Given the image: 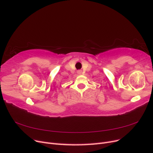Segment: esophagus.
I'll list each match as a JSON object with an SVG mask.
<instances>
[{"mask_svg":"<svg viewBox=\"0 0 153 153\" xmlns=\"http://www.w3.org/2000/svg\"><path fill=\"white\" fill-rule=\"evenodd\" d=\"M77 74H82V71H77Z\"/></svg>","mask_w":153,"mask_h":153,"instance_id":"esophagus-1","label":"esophagus"}]
</instances>
